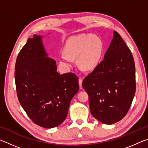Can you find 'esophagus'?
Returning <instances> with one entry per match:
<instances>
[{"instance_id":"34e87169","label":"esophagus","mask_w":148,"mask_h":148,"mask_svg":"<svg viewBox=\"0 0 148 148\" xmlns=\"http://www.w3.org/2000/svg\"><path fill=\"white\" fill-rule=\"evenodd\" d=\"M82 79L79 78V86L80 87H82Z\"/></svg>"}]
</instances>
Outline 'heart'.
<instances>
[{
  "label": "heart",
  "mask_w": 148,
  "mask_h": 148,
  "mask_svg": "<svg viewBox=\"0 0 148 148\" xmlns=\"http://www.w3.org/2000/svg\"><path fill=\"white\" fill-rule=\"evenodd\" d=\"M104 44L96 34H82L72 36L64 46V53L59 57L60 62L64 66H72V59L77 58L79 68L86 71L96 69L101 61Z\"/></svg>",
  "instance_id": "1"
}]
</instances>
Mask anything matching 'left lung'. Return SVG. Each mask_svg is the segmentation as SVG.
Returning <instances> with one entry per match:
<instances>
[{"mask_svg": "<svg viewBox=\"0 0 148 148\" xmlns=\"http://www.w3.org/2000/svg\"><path fill=\"white\" fill-rule=\"evenodd\" d=\"M104 59L82 86L89 95L92 116L112 125L123 118L131 107L136 91L135 65L129 48L115 31Z\"/></svg>", "mask_w": 148, "mask_h": 148, "instance_id": "obj_1", "label": "left lung"}]
</instances>
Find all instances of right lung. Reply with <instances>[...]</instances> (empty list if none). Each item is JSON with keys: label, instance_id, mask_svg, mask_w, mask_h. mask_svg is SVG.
I'll use <instances>...</instances> for the list:
<instances>
[{"label": "right lung", "instance_id": "right-lung-1", "mask_svg": "<svg viewBox=\"0 0 148 148\" xmlns=\"http://www.w3.org/2000/svg\"><path fill=\"white\" fill-rule=\"evenodd\" d=\"M43 36L34 34L20 51L15 66L19 101L34 123L51 129L66 118L72 99L79 90L73 73L59 74L56 62L48 57Z\"/></svg>", "mask_w": 148, "mask_h": 148}]
</instances>
